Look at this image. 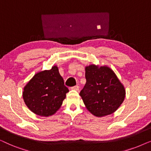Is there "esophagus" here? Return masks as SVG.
<instances>
[{"mask_svg": "<svg viewBox=\"0 0 151 151\" xmlns=\"http://www.w3.org/2000/svg\"><path fill=\"white\" fill-rule=\"evenodd\" d=\"M71 89L75 90V91H79V89H80V87H79V86L76 85V86H73V87H71Z\"/></svg>", "mask_w": 151, "mask_h": 151, "instance_id": "34e87169", "label": "esophagus"}]
</instances>
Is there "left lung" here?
Masks as SVG:
<instances>
[{
	"label": "left lung",
	"instance_id": "1",
	"mask_svg": "<svg viewBox=\"0 0 151 151\" xmlns=\"http://www.w3.org/2000/svg\"><path fill=\"white\" fill-rule=\"evenodd\" d=\"M86 84L80 93L87 110L96 117L114 113L124 100V86L107 66L85 67Z\"/></svg>",
	"mask_w": 151,
	"mask_h": 151
}]
</instances>
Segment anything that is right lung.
Returning a JSON list of instances; mask_svg holds the SVG:
<instances>
[{
    "instance_id": "right-lung-1",
    "label": "right lung",
    "mask_w": 151,
    "mask_h": 151,
    "mask_svg": "<svg viewBox=\"0 0 151 151\" xmlns=\"http://www.w3.org/2000/svg\"><path fill=\"white\" fill-rule=\"evenodd\" d=\"M69 89L56 65L35 74L24 86V102L29 109L39 116L49 117L60 108Z\"/></svg>"
}]
</instances>
